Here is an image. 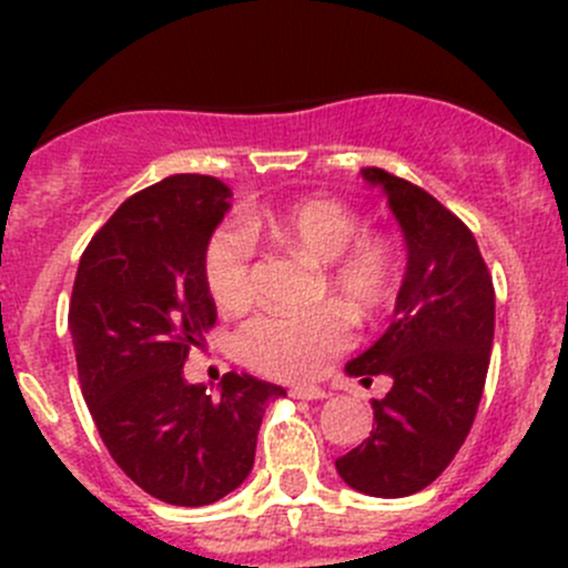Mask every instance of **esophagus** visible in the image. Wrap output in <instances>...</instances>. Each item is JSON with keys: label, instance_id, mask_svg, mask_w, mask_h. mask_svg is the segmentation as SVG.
I'll use <instances>...</instances> for the list:
<instances>
[{"label": "esophagus", "instance_id": "1", "mask_svg": "<svg viewBox=\"0 0 568 568\" xmlns=\"http://www.w3.org/2000/svg\"><path fill=\"white\" fill-rule=\"evenodd\" d=\"M291 398H296V400H324V398H329V393L321 390V387L305 385V387H291Z\"/></svg>", "mask_w": 568, "mask_h": 568}]
</instances>
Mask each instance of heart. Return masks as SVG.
I'll use <instances>...</instances> for the list:
<instances>
[{"label":"heart","mask_w":568,"mask_h":568,"mask_svg":"<svg viewBox=\"0 0 568 568\" xmlns=\"http://www.w3.org/2000/svg\"><path fill=\"white\" fill-rule=\"evenodd\" d=\"M268 236L321 268V291L359 318H374L395 294V255L379 236H359V220L335 197H311L272 211H247L242 227L222 225L203 255V277L220 311L252 302V242ZM352 324L341 307L261 313L236 332L242 363L274 379H313L352 346Z\"/></svg>","instance_id":"heart-1"}]
</instances>
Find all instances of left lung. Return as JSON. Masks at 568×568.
I'll return each mask as SVG.
<instances>
[{"instance_id": "1", "label": "left lung", "mask_w": 568, "mask_h": 568, "mask_svg": "<svg viewBox=\"0 0 568 568\" xmlns=\"http://www.w3.org/2000/svg\"><path fill=\"white\" fill-rule=\"evenodd\" d=\"M363 178L387 194L406 239V274L385 335L346 365L348 376H390L371 400L376 428L335 462L352 489L406 497L454 462L473 428L495 337V285L478 242L437 197L387 170Z\"/></svg>"}]
</instances>
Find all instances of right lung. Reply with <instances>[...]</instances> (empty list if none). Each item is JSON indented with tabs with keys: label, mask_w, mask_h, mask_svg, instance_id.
<instances>
[{
	"label": "right lung",
	"mask_w": 568,
	"mask_h": 568,
	"mask_svg": "<svg viewBox=\"0 0 568 568\" xmlns=\"http://www.w3.org/2000/svg\"><path fill=\"white\" fill-rule=\"evenodd\" d=\"M231 189L170 175L131 194L90 239L68 326L79 385L118 467L170 506H211L244 484L257 428L280 385L227 374L220 398L183 379L216 307L203 255Z\"/></svg>",
	"instance_id": "obj_1"
}]
</instances>
